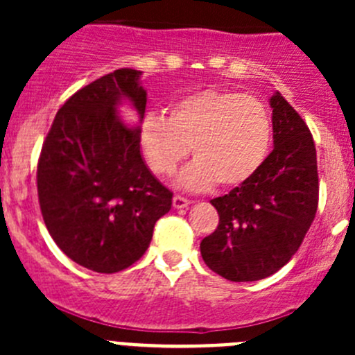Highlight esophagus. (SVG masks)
<instances>
[{
    "mask_svg": "<svg viewBox=\"0 0 355 355\" xmlns=\"http://www.w3.org/2000/svg\"><path fill=\"white\" fill-rule=\"evenodd\" d=\"M189 204H191V200L182 198V196H175L173 198V207H177V209H184Z\"/></svg>",
    "mask_w": 355,
    "mask_h": 355,
    "instance_id": "esophagus-1",
    "label": "esophagus"
}]
</instances>
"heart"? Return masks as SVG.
Instances as JSON below:
<instances>
[{"instance_id": "heart-1", "label": "heart", "mask_w": 355, "mask_h": 355, "mask_svg": "<svg viewBox=\"0 0 355 355\" xmlns=\"http://www.w3.org/2000/svg\"><path fill=\"white\" fill-rule=\"evenodd\" d=\"M271 116L256 96L206 91L184 96L163 114L149 113L141 125V148L153 173L171 177L189 156L178 184L206 191L214 184L239 187L257 173L270 153Z\"/></svg>"}]
</instances>
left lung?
I'll return each mask as SVG.
<instances>
[{"label":"left lung","mask_w":355,"mask_h":355,"mask_svg":"<svg viewBox=\"0 0 355 355\" xmlns=\"http://www.w3.org/2000/svg\"><path fill=\"white\" fill-rule=\"evenodd\" d=\"M273 151L250 180L211 199L220 214L202 239L200 256L230 282H256L277 273L297 252L318 209V161L313 135L287 99L275 92Z\"/></svg>","instance_id":"left-lung-1"}]
</instances>
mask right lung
I'll list each match as a JSON object with an SVG mask.
<instances>
[{"instance_id":"obj_1","label":"right lung","mask_w":355,"mask_h":355,"mask_svg":"<svg viewBox=\"0 0 355 355\" xmlns=\"http://www.w3.org/2000/svg\"><path fill=\"white\" fill-rule=\"evenodd\" d=\"M142 71L120 68L75 92L58 110L37 163V196L56 245L80 266L116 273L148 250L171 194L141 156V127L118 106L144 118Z\"/></svg>"}]
</instances>
